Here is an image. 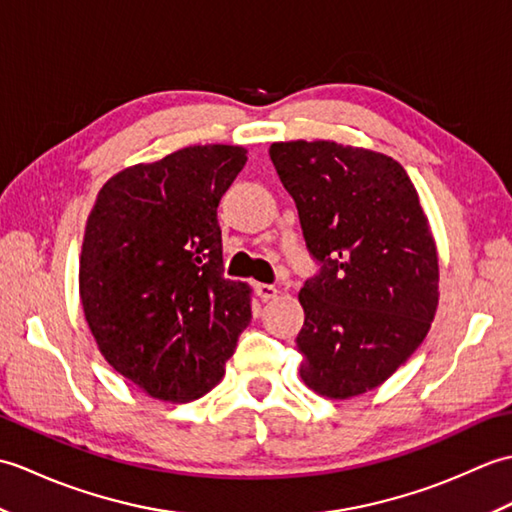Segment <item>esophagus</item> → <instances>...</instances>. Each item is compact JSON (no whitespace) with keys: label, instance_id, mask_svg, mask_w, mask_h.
<instances>
[{"label":"esophagus","instance_id":"esophagus-1","mask_svg":"<svg viewBox=\"0 0 512 512\" xmlns=\"http://www.w3.org/2000/svg\"><path fill=\"white\" fill-rule=\"evenodd\" d=\"M255 292L262 301H270V299H275L279 295V288L270 286V284H255Z\"/></svg>","mask_w":512,"mask_h":512}]
</instances>
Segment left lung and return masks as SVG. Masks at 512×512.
Wrapping results in <instances>:
<instances>
[{"mask_svg":"<svg viewBox=\"0 0 512 512\" xmlns=\"http://www.w3.org/2000/svg\"><path fill=\"white\" fill-rule=\"evenodd\" d=\"M268 154L323 264L299 292L301 380L330 400L361 396L418 350L436 317L429 217L407 171L380 151L290 140Z\"/></svg>","mask_w":512,"mask_h":512,"instance_id":"left-lung-1","label":"left lung"}]
</instances>
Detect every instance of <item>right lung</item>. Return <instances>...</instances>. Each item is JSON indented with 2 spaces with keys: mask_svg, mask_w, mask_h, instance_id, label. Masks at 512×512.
<instances>
[{
  "mask_svg": "<svg viewBox=\"0 0 512 512\" xmlns=\"http://www.w3.org/2000/svg\"><path fill=\"white\" fill-rule=\"evenodd\" d=\"M239 145H193L103 184L85 224L79 295L103 358L165 402L224 378L250 323V286L224 279L217 204L246 165Z\"/></svg>",
  "mask_w": 512,
  "mask_h": 512,
  "instance_id": "1",
  "label": "right lung"
}]
</instances>
